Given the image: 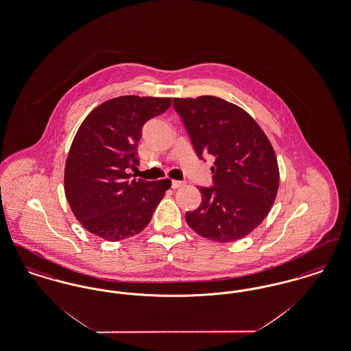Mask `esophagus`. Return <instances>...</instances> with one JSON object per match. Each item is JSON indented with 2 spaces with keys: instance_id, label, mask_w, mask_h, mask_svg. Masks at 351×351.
Here are the masks:
<instances>
[{
  "instance_id": "obj_1",
  "label": "esophagus",
  "mask_w": 351,
  "mask_h": 351,
  "mask_svg": "<svg viewBox=\"0 0 351 351\" xmlns=\"http://www.w3.org/2000/svg\"><path fill=\"white\" fill-rule=\"evenodd\" d=\"M185 185L184 182H179V180H172V188L173 189H176V188H180V186H183Z\"/></svg>"
}]
</instances>
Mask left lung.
Instances as JSON below:
<instances>
[{"label": "left lung", "mask_w": 351, "mask_h": 351, "mask_svg": "<svg viewBox=\"0 0 351 351\" xmlns=\"http://www.w3.org/2000/svg\"><path fill=\"white\" fill-rule=\"evenodd\" d=\"M197 156L212 155L213 185L200 186V206L185 213L196 233L221 243L251 233L275 201L279 167L266 134L243 109L215 96L173 99Z\"/></svg>", "instance_id": "8db88e82"}]
</instances>
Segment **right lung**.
<instances>
[{"mask_svg": "<svg viewBox=\"0 0 351 351\" xmlns=\"http://www.w3.org/2000/svg\"><path fill=\"white\" fill-rule=\"evenodd\" d=\"M169 105L168 97L121 96L84 119L68 152L64 191L89 233L116 242L149 225L171 182L132 179L129 169L139 165L136 150L145 123Z\"/></svg>", "mask_w": 351, "mask_h": 351, "instance_id": "add662e5", "label": "right lung"}]
</instances>
